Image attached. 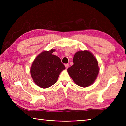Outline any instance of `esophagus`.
I'll return each mask as SVG.
<instances>
[{
	"label": "esophagus",
	"instance_id": "esophagus-1",
	"mask_svg": "<svg viewBox=\"0 0 126 126\" xmlns=\"http://www.w3.org/2000/svg\"><path fill=\"white\" fill-rule=\"evenodd\" d=\"M65 68L66 69H68V67H69V64H65Z\"/></svg>",
	"mask_w": 126,
	"mask_h": 126
}]
</instances>
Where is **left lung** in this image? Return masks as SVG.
<instances>
[{"instance_id":"1","label":"left lung","mask_w":126,"mask_h":126,"mask_svg":"<svg viewBox=\"0 0 126 126\" xmlns=\"http://www.w3.org/2000/svg\"><path fill=\"white\" fill-rule=\"evenodd\" d=\"M73 62L67 71L75 83L84 88L93 84L100 71L94 55L88 50L79 51L74 56Z\"/></svg>"}]
</instances>
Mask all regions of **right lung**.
Instances as JSON below:
<instances>
[{"mask_svg": "<svg viewBox=\"0 0 126 126\" xmlns=\"http://www.w3.org/2000/svg\"><path fill=\"white\" fill-rule=\"evenodd\" d=\"M55 49L44 51L34 59L30 68L33 82L38 87L47 88L57 82L65 67L58 56L52 54Z\"/></svg>", "mask_w": 126, "mask_h": 126, "instance_id": "obj_1", "label": "right lung"}]
</instances>
